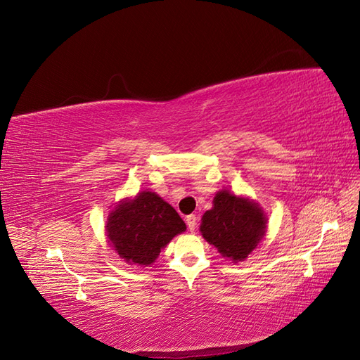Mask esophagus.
<instances>
[{"instance_id":"esophagus-1","label":"esophagus","mask_w":360,"mask_h":360,"mask_svg":"<svg viewBox=\"0 0 360 360\" xmlns=\"http://www.w3.org/2000/svg\"><path fill=\"white\" fill-rule=\"evenodd\" d=\"M186 224H188L189 231H195V228H197V216H195V214H189V216L186 217Z\"/></svg>"}]
</instances>
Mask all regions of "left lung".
Here are the masks:
<instances>
[{
  "instance_id": "left-lung-1",
  "label": "left lung",
  "mask_w": 360,
  "mask_h": 360,
  "mask_svg": "<svg viewBox=\"0 0 360 360\" xmlns=\"http://www.w3.org/2000/svg\"><path fill=\"white\" fill-rule=\"evenodd\" d=\"M267 217L258 202L230 191L216 193L213 207L202 214L200 231L222 257L243 261L266 234Z\"/></svg>"
}]
</instances>
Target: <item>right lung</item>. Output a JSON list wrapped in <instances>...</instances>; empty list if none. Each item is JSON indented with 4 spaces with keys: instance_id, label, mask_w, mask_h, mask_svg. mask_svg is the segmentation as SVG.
Wrapping results in <instances>:
<instances>
[{
    "instance_id": "add662e5",
    "label": "right lung",
    "mask_w": 360,
    "mask_h": 360,
    "mask_svg": "<svg viewBox=\"0 0 360 360\" xmlns=\"http://www.w3.org/2000/svg\"><path fill=\"white\" fill-rule=\"evenodd\" d=\"M106 236L129 264H153L172 237L186 231L179 213L158 193L143 191L120 201L108 216Z\"/></svg>"
}]
</instances>
